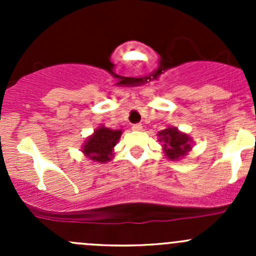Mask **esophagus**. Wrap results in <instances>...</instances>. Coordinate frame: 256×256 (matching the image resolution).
I'll return each mask as SVG.
<instances>
[{
  "label": "esophagus",
  "instance_id": "obj_1",
  "mask_svg": "<svg viewBox=\"0 0 256 256\" xmlns=\"http://www.w3.org/2000/svg\"><path fill=\"white\" fill-rule=\"evenodd\" d=\"M132 128L134 131H141L142 130V125H141V124H135V125H132Z\"/></svg>",
  "mask_w": 256,
  "mask_h": 256
}]
</instances>
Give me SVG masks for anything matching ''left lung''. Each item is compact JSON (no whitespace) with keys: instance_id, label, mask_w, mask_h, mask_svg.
Returning a JSON list of instances; mask_svg holds the SVG:
<instances>
[{"instance_id":"left-lung-1","label":"left lung","mask_w":256,"mask_h":256,"mask_svg":"<svg viewBox=\"0 0 256 256\" xmlns=\"http://www.w3.org/2000/svg\"><path fill=\"white\" fill-rule=\"evenodd\" d=\"M157 136L160 138V142H162V152L171 161H180L184 158L192 150V138L174 126H168L164 130L160 131Z\"/></svg>"}]
</instances>
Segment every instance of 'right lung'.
<instances>
[{
  "label": "right lung",
  "instance_id": "1",
  "mask_svg": "<svg viewBox=\"0 0 256 256\" xmlns=\"http://www.w3.org/2000/svg\"><path fill=\"white\" fill-rule=\"evenodd\" d=\"M122 130H112L105 128L104 125H100L82 144V154L92 164H106L112 160L115 154V146L120 140Z\"/></svg>",
  "mask_w": 256,
  "mask_h": 256
}]
</instances>
